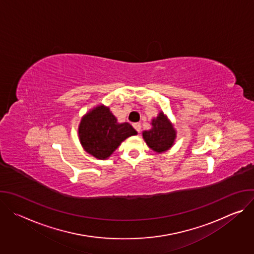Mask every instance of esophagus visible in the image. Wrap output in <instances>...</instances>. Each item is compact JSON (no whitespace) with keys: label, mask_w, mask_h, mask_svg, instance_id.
I'll return each mask as SVG.
<instances>
[{"label":"esophagus","mask_w":254,"mask_h":254,"mask_svg":"<svg viewBox=\"0 0 254 254\" xmlns=\"http://www.w3.org/2000/svg\"><path fill=\"white\" fill-rule=\"evenodd\" d=\"M132 127H134V129H135L137 132H139V131H140V128H141V127H140V124H139V123H135V124H132Z\"/></svg>","instance_id":"1"}]
</instances>
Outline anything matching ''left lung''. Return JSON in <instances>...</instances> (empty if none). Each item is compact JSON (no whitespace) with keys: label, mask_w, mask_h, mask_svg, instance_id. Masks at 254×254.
<instances>
[{"label":"left lung","mask_w":254,"mask_h":254,"mask_svg":"<svg viewBox=\"0 0 254 254\" xmlns=\"http://www.w3.org/2000/svg\"><path fill=\"white\" fill-rule=\"evenodd\" d=\"M177 131L163 112L152 120V128L142 131V137L149 148L157 153L168 151L175 142Z\"/></svg>","instance_id":"8db88e82"}]
</instances>
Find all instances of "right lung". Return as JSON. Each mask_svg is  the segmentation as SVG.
Here are the masks:
<instances>
[{
  "label": "right lung",
  "instance_id": "right-lung-1",
  "mask_svg": "<svg viewBox=\"0 0 254 254\" xmlns=\"http://www.w3.org/2000/svg\"><path fill=\"white\" fill-rule=\"evenodd\" d=\"M137 134L128 124H119L117 118L103 104L97 105L82 117L78 135L83 149L98 160H105L128 136Z\"/></svg>",
  "mask_w": 254,
  "mask_h": 254
}]
</instances>
